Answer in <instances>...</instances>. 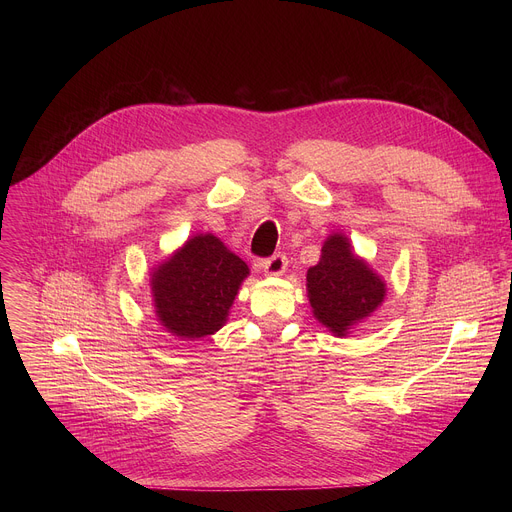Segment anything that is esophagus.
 <instances>
[{
	"label": "esophagus",
	"mask_w": 512,
	"mask_h": 512,
	"mask_svg": "<svg viewBox=\"0 0 512 512\" xmlns=\"http://www.w3.org/2000/svg\"><path fill=\"white\" fill-rule=\"evenodd\" d=\"M263 269L267 275H281L287 269V257L283 253H275L263 261Z\"/></svg>",
	"instance_id": "34e87169"
}]
</instances>
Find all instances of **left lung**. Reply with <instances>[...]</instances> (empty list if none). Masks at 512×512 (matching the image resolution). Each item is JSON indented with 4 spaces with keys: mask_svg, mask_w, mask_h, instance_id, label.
Returning <instances> with one entry per match:
<instances>
[{
    "mask_svg": "<svg viewBox=\"0 0 512 512\" xmlns=\"http://www.w3.org/2000/svg\"><path fill=\"white\" fill-rule=\"evenodd\" d=\"M306 279L314 316L338 336L369 318L387 294L385 281L367 261L352 253L350 241L342 233L324 241L320 261L308 269Z\"/></svg>",
    "mask_w": 512,
    "mask_h": 512,
    "instance_id": "8db88e82",
    "label": "left lung"
}]
</instances>
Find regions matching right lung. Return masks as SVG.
Returning a JSON list of instances; mask_svg holds the SVG:
<instances>
[{
  "label": "right lung",
  "mask_w": 512,
  "mask_h": 512,
  "mask_svg": "<svg viewBox=\"0 0 512 512\" xmlns=\"http://www.w3.org/2000/svg\"><path fill=\"white\" fill-rule=\"evenodd\" d=\"M249 275L247 263L214 235H196L152 271L158 322L182 340L214 334Z\"/></svg>",
  "instance_id": "add662e5"
}]
</instances>
